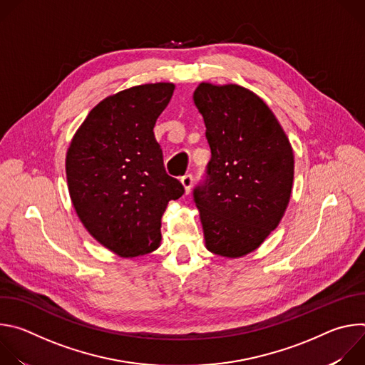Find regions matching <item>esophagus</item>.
<instances>
[{"instance_id":"34e87169","label":"esophagus","mask_w":365,"mask_h":365,"mask_svg":"<svg viewBox=\"0 0 365 365\" xmlns=\"http://www.w3.org/2000/svg\"><path fill=\"white\" fill-rule=\"evenodd\" d=\"M192 182H193V179H192L190 175H186V176H183V178L180 179V183H182V186H183V189H185V195H187V193L190 192Z\"/></svg>"}]
</instances>
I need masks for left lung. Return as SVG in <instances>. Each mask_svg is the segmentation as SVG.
I'll return each instance as SVG.
<instances>
[{"mask_svg": "<svg viewBox=\"0 0 365 365\" xmlns=\"http://www.w3.org/2000/svg\"><path fill=\"white\" fill-rule=\"evenodd\" d=\"M193 102L211 147L207 179L193 190L205 245L240 258L262 245L286 212L293 148L267 103L244 86L202 82Z\"/></svg>", "mask_w": 365, "mask_h": 365, "instance_id": "obj_1", "label": "left lung"}]
</instances>
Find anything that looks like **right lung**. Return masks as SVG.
I'll return each mask as SVG.
<instances>
[{
	"instance_id": "add662e5",
	"label": "right lung",
	"mask_w": 365,
	"mask_h": 365,
	"mask_svg": "<svg viewBox=\"0 0 365 365\" xmlns=\"http://www.w3.org/2000/svg\"><path fill=\"white\" fill-rule=\"evenodd\" d=\"M172 82L120 91L95 106L66 153L72 205L86 231L114 254L133 258L160 245L162 217L182 183L168 176L154 124Z\"/></svg>"
}]
</instances>
